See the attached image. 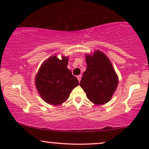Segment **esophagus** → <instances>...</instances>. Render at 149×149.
Wrapping results in <instances>:
<instances>
[{"mask_svg": "<svg viewBox=\"0 0 149 149\" xmlns=\"http://www.w3.org/2000/svg\"><path fill=\"white\" fill-rule=\"evenodd\" d=\"M81 78H82V76H81V75H79V76H77V78H78V81H80V80H81Z\"/></svg>", "mask_w": 149, "mask_h": 149, "instance_id": "obj_1", "label": "esophagus"}]
</instances>
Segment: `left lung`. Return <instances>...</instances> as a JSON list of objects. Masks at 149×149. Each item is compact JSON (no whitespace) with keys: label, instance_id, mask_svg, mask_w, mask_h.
<instances>
[{"label":"left lung","instance_id":"left-lung-1","mask_svg":"<svg viewBox=\"0 0 149 149\" xmlns=\"http://www.w3.org/2000/svg\"><path fill=\"white\" fill-rule=\"evenodd\" d=\"M86 71L83 73L80 85L88 100L97 105L107 103L117 88L118 78L111 62L100 50L86 54Z\"/></svg>","mask_w":149,"mask_h":149}]
</instances>
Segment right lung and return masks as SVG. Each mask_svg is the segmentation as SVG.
<instances>
[{"instance_id": "add662e5", "label": "right lung", "mask_w": 149, "mask_h": 149, "mask_svg": "<svg viewBox=\"0 0 149 149\" xmlns=\"http://www.w3.org/2000/svg\"><path fill=\"white\" fill-rule=\"evenodd\" d=\"M67 57L53 55L44 61L35 78L36 86L42 99L51 105H59L68 100L79 82L68 69Z\"/></svg>"}]
</instances>
